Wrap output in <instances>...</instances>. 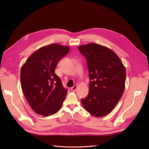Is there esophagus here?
<instances>
[{
    "mask_svg": "<svg viewBox=\"0 0 149 149\" xmlns=\"http://www.w3.org/2000/svg\"><path fill=\"white\" fill-rule=\"evenodd\" d=\"M77 88V85H74L72 88H71V89H70V90H71V91H73V92H74V91H75Z\"/></svg>",
    "mask_w": 149,
    "mask_h": 149,
    "instance_id": "34e87169",
    "label": "esophagus"
}]
</instances>
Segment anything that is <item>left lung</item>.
Returning a JSON list of instances; mask_svg holds the SVG:
<instances>
[{"instance_id":"8db88e82","label":"left lung","mask_w":149,"mask_h":149,"mask_svg":"<svg viewBox=\"0 0 149 149\" xmlns=\"http://www.w3.org/2000/svg\"><path fill=\"white\" fill-rule=\"evenodd\" d=\"M87 60L89 90L81 101L93 116L110 113L119 102L125 88L126 69L118 56L111 49L94 43L79 46Z\"/></svg>"}]
</instances>
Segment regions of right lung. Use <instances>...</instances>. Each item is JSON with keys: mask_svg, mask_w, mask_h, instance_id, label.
I'll return each instance as SVG.
<instances>
[{"mask_svg": "<svg viewBox=\"0 0 149 149\" xmlns=\"http://www.w3.org/2000/svg\"><path fill=\"white\" fill-rule=\"evenodd\" d=\"M69 48L53 43L35 51L20 70L22 91L30 106L37 113L49 116L57 113L66 98L68 91L55 74L58 61Z\"/></svg>", "mask_w": 149, "mask_h": 149, "instance_id": "right-lung-1", "label": "right lung"}]
</instances>
